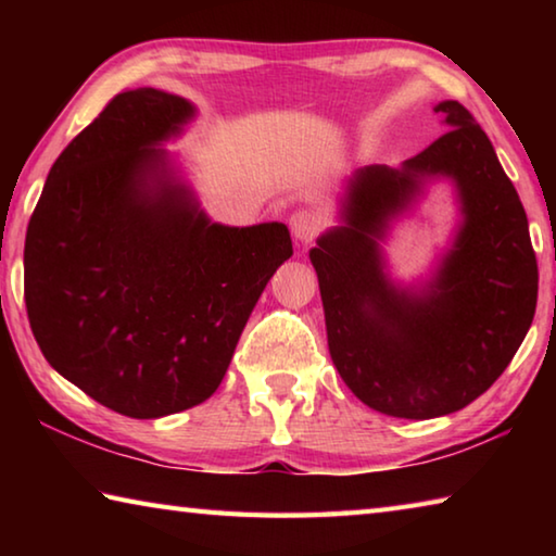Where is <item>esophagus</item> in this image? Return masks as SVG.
I'll return each instance as SVG.
<instances>
[{
  "label": "esophagus",
  "mask_w": 556,
  "mask_h": 556,
  "mask_svg": "<svg viewBox=\"0 0 556 556\" xmlns=\"http://www.w3.org/2000/svg\"><path fill=\"white\" fill-rule=\"evenodd\" d=\"M324 223L312 211H296L291 215V232L299 242H312L318 232H321Z\"/></svg>",
  "instance_id": "obj_1"
}]
</instances>
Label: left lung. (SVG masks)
Instances as JSON below:
<instances>
[{
	"label": "left lung",
	"mask_w": 556,
	"mask_h": 556,
	"mask_svg": "<svg viewBox=\"0 0 556 556\" xmlns=\"http://www.w3.org/2000/svg\"><path fill=\"white\" fill-rule=\"evenodd\" d=\"M437 112L444 135L400 172H357L348 225L312 250L336 370L357 400L400 419L441 417L481 397L510 365L538 306L527 215L491 139L460 102ZM437 173L459 184L467 218L430 294L409 298L383 279L374 238L420 178Z\"/></svg>",
	"instance_id": "8db88e82"
}]
</instances>
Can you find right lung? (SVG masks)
Listing matches in <instances>:
<instances>
[{
  "label": "right lung",
  "mask_w": 556,
  "mask_h": 556,
  "mask_svg": "<svg viewBox=\"0 0 556 556\" xmlns=\"http://www.w3.org/2000/svg\"><path fill=\"white\" fill-rule=\"evenodd\" d=\"M184 98L122 90L63 149L24 244L36 343L65 380L135 419L218 390L262 289L291 257L287 225H211L166 178L156 142Z\"/></svg>",
  "instance_id": "right-lung-1"
}]
</instances>
